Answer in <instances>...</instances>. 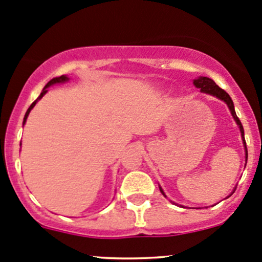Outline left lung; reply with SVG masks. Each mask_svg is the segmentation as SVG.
<instances>
[{
  "mask_svg": "<svg viewBox=\"0 0 262 262\" xmlns=\"http://www.w3.org/2000/svg\"><path fill=\"white\" fill-rule=\"evenodd\" d=\"M194 84L195 87L200 88L201 92H204V93H208V94H211V96H215L217 97V98H220L221 100H224V102L228 104V107L230 109V112H231L232 117H234V119L236 120L238 128H240V132H241V136H243V140H244V145H245V150H246V160H248V149H246V142H245V138H244V128H243V124H241L240 119H238L236 113H235V108H234V103H232L231 98H230V96L228 93H226L224 89H221L219 85L216 84V83L214 82V80L208 78V77H200V78L195 79L194 80ZM160 191L163 192L164 191L162 190V188H160Z\"/></svg>",
  "mask_w": 262,
  "mask_h": 262,
  "instance_id": "obj_1",
  "label": "left lung"
}]
</instances>
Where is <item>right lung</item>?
I'll use <instances>...</instances> for the list:
<instances>
[{"mask_svg": "<svg viewBox=\"0 0 262 262\" xmlns=\"http://www.w3.org/2000/svg\"><path fill=\"white\" fill-rule=\"evenodd\" d=\"M66 80H68V78H67V77H66V76H61V77H56V78L51 79V80H50V82H48V83H47V84H46V85H45V88H43V91H42L41 96H39V97H38V98H37L36 100H34V102L32 103V104H31V105H30V108H28V109H27V112H26V116H25V119H24V124H25V123H26V119H27L28 114H30L31 109H32V108L34 107V105H36V103H37V102H38V100H39V99H41V98H42V97H43V96H45V94H46V93H47V89H46V88H48V87H50V85H52V84H56V83H63V82H66Z\"/></svg>", "mask_w": 262, "mask_h": 262, "instance_id": "right-lung-1", "label": "right lung"}]
</instances>
